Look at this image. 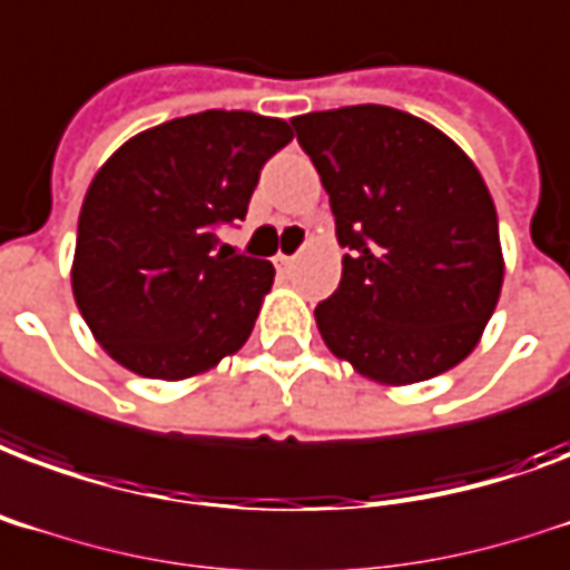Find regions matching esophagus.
<instances>
[{
  "instance_id": "1",
  "label": "esophagus",
  "mask_w": 570,
  "mask_h": 570,
  "mask_svg": "<svg viewBox=\"0 0 570 570\" xmlns=\"http://www.w3.org/2000/svg\"><path fill=\"white\" fill-rule=\"evenodd\" d=\"M294 261H297L294 255H282V252H279V255H276V267L291 269V267H294Z\"/></svg>"
}]
</instances>
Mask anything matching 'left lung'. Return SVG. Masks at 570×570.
<instances>
[{
    "instance_id": "8db88e82",
    "label": "left lung",
    "mask_w": 570,
    "mask_h": 570,
    "mask_svg": "<svg viewBox=\"0 0 570 570\" xmlns=\"http://www.w3.org/2000/svg\"><path fill=\"white\" fill-rule=\"evenodd\" d=\"M348 246L324 345L370 382H426L481 342L504 279L499 216L474 161L426 119L384 105L294 117Z\"/></svg>"
}]
</instances>
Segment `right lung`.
Returning a JSON list of instances; mask_svg holds the SVG:
<instances>
[{
	"mask_svg": "<svg viewBox=\"0 0 570 570\" xmlns=\"http://www.w3.org/2000/svg\"><path fill=\"white\" fill-rule=\"evenodd\" d=\"M294 131L252 110H204L147 128L98 168L77 219L71 291L126 370L183 382L237 354L273 288L269 261L222 246L258 174Z\"/></svg>",
	"mask_w": 570,
	"mask_h": 570,
	"instance_id": "right-lung-1",
	"label": "right lung"
}]
</instances>
